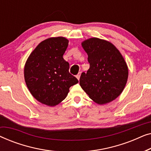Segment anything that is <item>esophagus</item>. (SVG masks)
<instances>
[{"label":"esophagus","instance_id":"obj_1","mask_svg":"<svg viewBox=\"0 0 151 151\" xmlns=\"http://www.w3.org/2000/svg\"><path fill=\"white\" fill-rule=\"evenodd\" d=\"M80 75H81V72H80L78 74V75H76V78H77V79L79 80H80Z\"/></svg>","mask_w":151,"mask_h":151}]
</instances>
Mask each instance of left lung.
<instances>
[{"instance_id": "8db88e82", "label": "left lung", "mask_w": 151, "mask_h": 151, "mask_svg": "<svg viewBox=\"0 0 151 151\" xmlns=\"http://www.w3.org/2000/svg\"><path fill=\"white\" fill-rule=\"evenodd\" d=\"M82 46L88 55L90 68L82 73L80 85L99 104L114 100L123 91L129 76L123 56L112 43L98 38L84 40Z\"/></svg>"}]
</instances>
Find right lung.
Segmentation results:
<instances>
[{"instance_id":"right-lung-1","label":"right lung","mask_w":151,"mask_h":151,"mask_svg":"<svg viewBox=\"0 0 151 151\" xmlns=\"http://www.w3.org/2000/svg\"><path fill=\"white\" fill-rule=\"evenodd\" d=\"M68 44L64 37L46 39L32 51L24 65L27 86L34 98L47 106L60 103L69 88L78 82L69 72V64L63 57Z\"/></svg>"}]
</instances>
